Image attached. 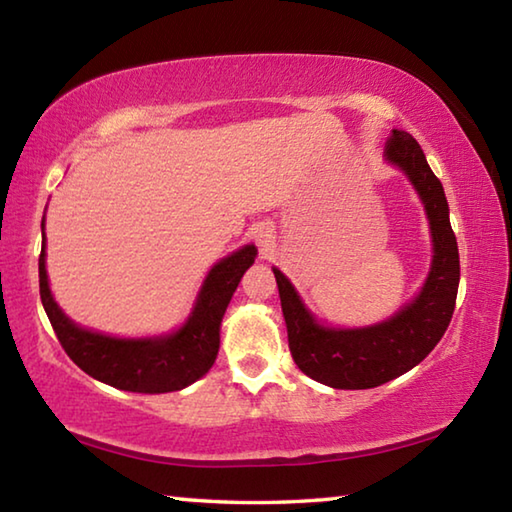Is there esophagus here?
I'll use <instances>...</instances> for the list:
<instances>
[{
    "instance_id": "obj_1",
    "label": "esophagus",
    "mask_w": 512,
    "mask_h": 512,
    "mask_svg": "<svg viewBox=\"0 0 512 512\" xmlns=\"http://www.w3.org/2000/svg\"><path fill=\"white\" fill-rule=\"evenodd\" d=\"M255 241L259 250H262L264 255H268L273 250L275 244V235H273V225L271 223H259L255 228Z\"/></svg>"
}]
</instances>
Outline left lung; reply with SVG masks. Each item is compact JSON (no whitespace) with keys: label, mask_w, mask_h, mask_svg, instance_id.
Masks as SVG:
<instances>
[{"label":"left lung","mask_w":512,"mask_h":512,"mask_svg":"<svg viewBox=\"0 0 512 512\" xmlns=\"http://www.w3.org/2000/svg\"><path fill=\"white\" fill-rule=\"evenodd\" d=\"M384 158L406 173L427 210L433 259L418 298L384 323L357 329L325 327L309 314L287 275L273 268L293 361L307 377L343 391L375 388L418 366L443 339L461 280L445 189L427 164L420 144L409 133L393 131Z\"/></svg>","instance_id":"1"}]
</instances>
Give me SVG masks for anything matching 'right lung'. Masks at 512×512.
<instances>
[{"label":"right lung","instance_id":"1","mask_svg":"<svg viewBox=\"0 0 512 512\" xmlns=\"http://www.w3.org/2000/svg\"><path fill=\"white\" fill-rule=\"evenodd\" d=\"M255 255V246H244L214 264L187 323L178 332L155 339H115L72 323L51 296L45 268V241L38 259L40 298L60 345L83 372L119 391L171 393L194 384L212 368L219 354L223 314L230 305L232 293L239 287V280L253 266Z\"/></svg>","mask_w":512,"mask_h":512}]
</instances>
